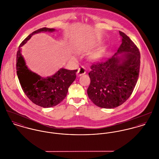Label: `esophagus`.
<instances>
[{
    "label": "esophagus",
    "mask_w": 159,
    "mask_h": 159,
    "mask_svg": "<svg viewBox=\"0 0 159 159\" xmlns=\"http://www.w3.org/2000/svg\"><path fill=\"white\" fill-rule=\"evenodd\" d=\"M86 72V68L83 67H81L80 68H78V70L77 71V75L78 76H81V75H83L84 74H85Z\"/></svg>",
    "instance_id": "34e87169"
}]
</instances>
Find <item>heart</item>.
Returning a JSON list of instances; mask_svg holds the SVG:
<instances>
[{"label": "heart", "mask_w": 159, "mask_h": 159, "mask_svg": "<svg viewBox=\"0 0 159 159\" xmlns=\"http://www.w3.org/2000/svg\"><path fill=\"white\" fill-rule=\"evenodd\" d=\"M96 56H97L96 54H95V55H94V56H95V57H96Z\"/></svg>", "instance_id": "heart-1"}]
</instances>
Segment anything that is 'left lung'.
Masks as SVG:
<instances>
[{"instance_id":"8db88e82","label":"left lung","mask_w":159,"mask_h":159,"mask_svg":"<svg viewBox=\"0 0 159 159\" xmlns=\"http://www.w3.org/2000/svg\"><path fill=\"white\" fill-rule=\"evenodd\" d=\"M119 34L122 43L117 52L105 62L92 64L89 73L91 83L88 95L100 108H114L124 103L131 95L138 81L139 49L126 34L121 31Z\"/></svg>"}]
</instances>
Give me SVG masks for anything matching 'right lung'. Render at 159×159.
Returning a JSON list of instances; mask_svg holds the SVG:
<instances>
[{
  "label": "right lung",
  "instance_id": "right-lung-1",
  "mask_svg": "<svg viewBox=\"0 0 159 159\" xmlns=\"http://www.w3.org/2000/svg\"><path fill=\"white\" fill-rule=\"evenodd\" d=\"M55 30L43 27L33 32L20 44L16 55V72L24 92L34 103L43 108L54 107L66 98L68 88L76 78L78 70L62 68L51 76L42 77L27 67L21 52V47L33 35L40 32H52Z\"/></svg>",
  "mask_w": 159,
  "mask_h": 159
}]
</instances>
